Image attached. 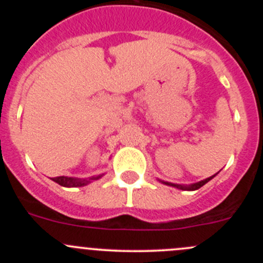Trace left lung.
<instances>
[{
	"label": "left lung",
	"instance_id": "obj_1",
	"mask_svg": "<svg viewBox=\"0 0 263 263\" xmlns=\"http://www.w3.org/2000/svg\"><path fill=\"white\" fill-rule=\"evenodd\" d=\"M219 173V172H217ZM216 173V174H217ZM216 174H214V176L209 177V178L203 179V181H200V182H196V183H192V184H177V183H171V182H165V181H161V179H158L159 182H161L163 184H166V185H171V187H174V188H178V190H183V191H196L198 190V188L202 187L203 184H206L209 181H211V179L214 178Z\"/></svg>",
	"mask_w": 263,
	"mask_h": 263
}]
</instances>
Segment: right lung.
I'll return each instance as SVG.
<instances>
[{
	"label": "right lung",
	"instance_id": "right-lung-1",
	"mask_svg": "<svg viewBox=\"0 0 263 263\" xmlns=\"http://www.w3.org/2000/svg\"><path fill=\"white\" fill-rule=\"evenodd\" d=\"M104 174H99V176H94V177H89V178H73V177H55V178H52L53 182L58 183L62 187H84V185L89 184V183L98 181L100 179Z\"/></svg>",
	"mask_w": 263,
	"mask_h": 263
}]
</instances>
